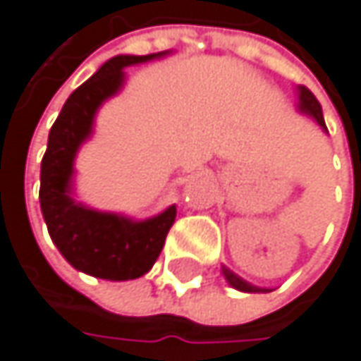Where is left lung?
<instances>
[{
    "instance_id": "8db88e82",
    "label": "left lung",
    "mask_w": 361,
    "mask_h": 361,
    "mask_svg": "<svg viewBox=\"0 0 361 361\" xmlns=\"http://www.w3.org/2000/svg\"><path fill=\"white\" fill-rule=\"evenodd\" d=\"M299 98H301V110L307 112L310 116H314V118L318 121V125L326 129L322 106H320V102L316 100V96H314L307 87H299ZM224 276H226V280H228L234 288H238V290H245V293H259V290H261V288L252 286L249 282H245L243 278H238L234 271H230V269H226V267H224Z\"/></svg>"
}]
</instances>
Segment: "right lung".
Here are the masks:
<instances>
[{
    "instance_id": "1",
    "label": "right lung",
    "mask_w": 361,
    "mask_h": 361,
    "mask_svg": "<svg viewBox=\"0 0 361 361\" xmlns=\"http://www.w3.org/2000/svg\"><path fill=\"white\" fill-rule=\"evenodd\" d=\"M154 56L159 54L116 56L79 85L51 125L47 150L41 161L39 202L47 232L75 269L96 278L133 280L150 271L178 215V209L169 207L152 219L129 221L118 215L85 209L68 196L73 159L92 131L98 106L121 87L123 66L146 62Z\"/></svg>"
}]
</instances>
